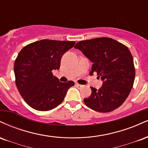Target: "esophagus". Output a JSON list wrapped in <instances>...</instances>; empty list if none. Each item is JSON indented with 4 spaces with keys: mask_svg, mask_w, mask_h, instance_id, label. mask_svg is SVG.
Wrapping results in <instances>:
<instances>
[{
    "mask_svg": "<svg viewBox=\"0 0 148 148\" xmlns=\"http://www.w3.org/2000/svg\"><path fill=\"white\" fill-rule=\"evenodd\" d=\"M76 88H81L83 87L82 85L79 84H76Z\"/></svg>",
    "mask_w": 148,
    "mask_h": 148,
    "instance_id": "1",
    "label": "esophagus"
}]
</instances>
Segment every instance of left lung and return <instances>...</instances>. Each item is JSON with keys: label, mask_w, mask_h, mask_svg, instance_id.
Here are the masks:
<instances>
[{"label": "left lung", "mask_w": 148, "mask_h": 148, "mask_svg": "<svg viewBox=\"0 0 148 148\" xmlns=\"http://www.w3.org/2000/svg\"><path fill=\"white\" fill-rule=\"evenodd\" d=\"M92 62L90 75L96 72L103 81L91 95L84 99L87 106L95 111L108 113L121 106L130 95L135 79V67L127 46L109 37L82 40L74 47Z\"/></svg>", "instance_id": "obj_1"}]
</instances>
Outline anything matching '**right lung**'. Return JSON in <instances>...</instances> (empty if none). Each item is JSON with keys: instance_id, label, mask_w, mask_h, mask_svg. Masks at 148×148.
<instances>
[{"instance_id": "obj_1", "label": "right lung", "mask_w": 148, "mask_h": 148, "mask_svg": "<svg viewBox=\"0 0 148 148\" xmlns=\"http://www.w3.org/2000/svg\"><path fill=\"white\" fill-rule=\"evenodd\" d=\"M74 41L42 40L26 45L14 62L15 83L24 101L37 111L51 110L62 102L74 82L62 83L53 75L59 69L62 56Z\"/></svg>"}]
</instances>
